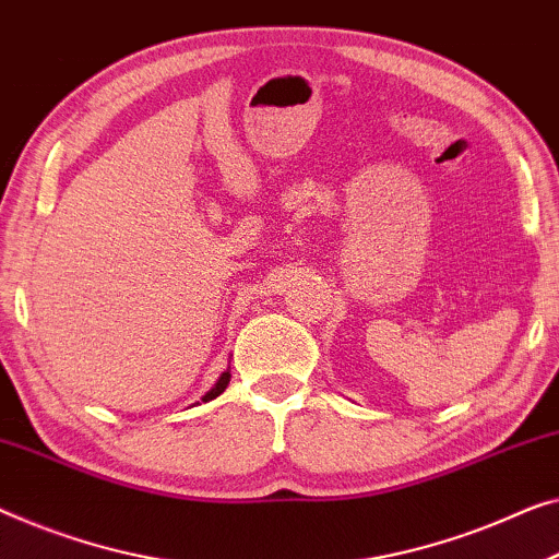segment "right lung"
Masks as SVG:
<instances>
[{"mask_svg": "<svg viewBox=\"0 0 559 559\" xmlns=\"http://www.w3.org/2000/svg\"><path fill=\"white\" fill-rule=\"evenodd\" d=\"M229 378H231V373H229V368H226L224 370V373L219 376V378H216V383L212 385V388H209V391L204 393V395H201V401H212V399H216V395H219V393H224V388L226 385H229Z\"/></svg>", "mask_w": 559, "mask_h": 559, "instance_id": "add662e5", "label": "right lung"}]
</instances>
